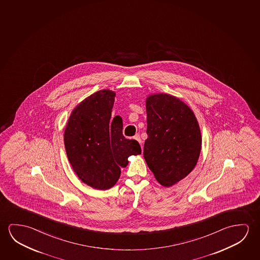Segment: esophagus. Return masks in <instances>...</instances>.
<instances>
[{
  "label": "esophagus",
  "instance_id": "esophagus-1",
  "mask_svg": "<svg viewBox=\"0 0 260 260\" xmlns=\"http://www.w3.org/2000/svg\"><path fill=\"white\" fill-rule=\"evenodd\" d=\"M134 138H135L136 140L138 141L141 145H143V141L141 139L140 135H139V134H136V136H134ZM142 148H143V146H142Z\"/></svg>",
  "mask_w": 260,
  "mask_h": 260
}]
</instances>
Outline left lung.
<instances>
[{
    "label": "left lung",
    "mask_w": 260,
    "mask_h": 260,
    "mask_svg": "<svg viewBox=\"0 0 260 260\" xmlns=\"http://www.w3.org/2000/svg\"><path fill=\"white\" fill-rule=\"evenodd\" d=\"M146 113L144 159L157 181L169 187L185 178L198 161L202 147L198 121L190 107L167 94L147 98Z\"/></svg>",
    "instance_id": "left-lung-1"
}]
</instances>
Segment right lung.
Returning <instances> with one entry per match:
<instances>
[{"label": "right lung", "mask_w": 260, "mask_h": 260, "mask_svg": "<svg viewBox=\"0 0 260 260\" xmlns=\"http://www.w3.org/2000/svg\"><path fill=\"white\" fill-rule=\"evenodd\" d=\"M116 94L100 90L88 96L70 115L64 143L70 165L79 179L98 190L115 185L128 157L141 154L140 144L123 136L119 116L111 119Z\"/></svg>", "instance_id": "add662e5"}]
</instances>
